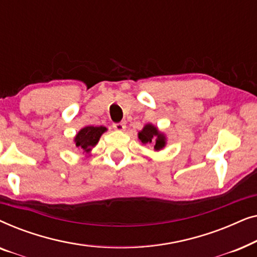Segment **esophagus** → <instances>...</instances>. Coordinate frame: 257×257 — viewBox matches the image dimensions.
I'll return each instance as SVG.
<instances>
[{
  "instance_id": "esophagus-1",
  "label": "esophagus",
  "mask_w": 257,
  "mask_h": 257,
  "mask_svg": "<svg viewBox=\"0 0 257 257\" xmlns=\"http://www.w3.org/2000/svg\"><path fill=\"white\" fill-rule=\"evenodd\" d=\"M113 128L115 131H124L126 128V125L125 122H115V124H113Z\"/></svg>"
}]
</instances>
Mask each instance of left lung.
Masks as SVG:
<instances>
[{"label":"left lung","mask_w":257,"mask_h":257,"mask_svg":"<svg viewBox=\"0 0 257 257\" xmlns=\"http://www.w3.org/2000/svg\"><path fill=\"white\" fill-rule=\"evenodd\" d=\"M138 140L142 145H153L154 151H161L167 144L166 135L153 124L144 126L142 131L138 132Z\"/></svg>","instance_id":"left-lung-1"}]
</instances>
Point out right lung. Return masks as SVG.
Masks as SVG:
<instances>
[{
	"mask_svg": "<svg viewBox=\"0 0 257 257\" xmlns=\"http://www.w3.org/2000/svg\"><path fill=\"white\" fill-rule=\"evenodd\" d=\"M106 131L107 128L105 126H85L77 132L73 143L77 149L89 154L99 142L101 135Z\"/></svg>",
	"mask_w": 257,
	"mask_h": 257,
	"instance_id": "add662e5",
	"label": "right lung"
}]
</instances>
